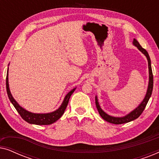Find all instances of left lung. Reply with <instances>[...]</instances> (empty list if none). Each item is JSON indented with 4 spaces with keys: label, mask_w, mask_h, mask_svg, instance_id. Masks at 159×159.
Segmentation results:
<instances>
[{
    "label": "left lung",
    "mask_w": 159,
    "mask_h": 159,
    "mask_svg": "<svg viewBox=\"0 0 159 159\" xmlns=\"http://www.w3.org/2000/svg\"><path fill=\"white\" fill-rule=\"evenodd\" d=\"M133 45L134 46L138 48V49L140 51L141 53L144 54L145 57L147 58L148 63V71H149V81H148V89L145 96L141 103L134 108V110H132V111H130L129 114L124 116H113L111 115L108 114L107 113H106L102 109L101 106H100L98 99V96L95 95V105H96L97 109L98 111L100 116L103 118L104 120L108 121V122L114 124V125H121V124H125L129 122V121H133L134 119H138L139 116H140L143 111H144L145 106H146L151 96L152 91H153V72H152V69H151V58L150 56L146 51V50L142 48V46L140 45V43H138V41L136 39L134 38L133 40Z\"/></svg>",
    "instance_id": "obj_1"
}]
</instances>
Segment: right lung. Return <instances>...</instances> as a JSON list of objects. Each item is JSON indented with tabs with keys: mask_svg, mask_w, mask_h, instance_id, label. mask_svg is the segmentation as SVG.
Returning a JSON list of instances; mask_svg holds the SVG:
<instances>
[{
	"mask_svg": "<svg viewBox=\"0 0 159 159\" xmlns=\"http://www.w3.org/2000/svg\"><path fill=\"white\" fill-rule=\"evenodd\" d=\"M9 65V64H8ZM76 88L69 91V92L64 97V101L61 104L59 108H57L56 111L50 112L45 113V114H38V113H32L29 111L25 109V108L21 107L19 104L17 103L16 100L12 96L11 93L10 91L9 84H8V67L7 70V75H6V91H7V94L9 98L11 103L13 104L17 111L20 116H21L24 120L27 121V122L32 124V125H51L56 121L58 120L65 111L67 105L69 103V98H70L71 95L72 93L75 92Z\"/></svg>",
	"mask_w": 159,
	"mask_h": 159,
	"instance_id": "1",
	"label": "right lung"
}]
</instances>
